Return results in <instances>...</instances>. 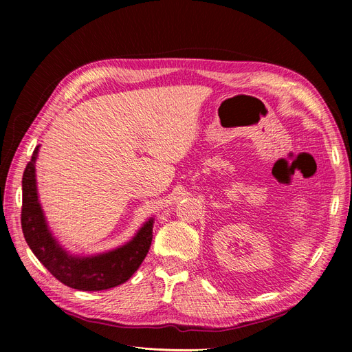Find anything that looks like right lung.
Instances as JSON below:
<instances>
[{"label": "right lung", "mask_w": 352, "mask_h": 352, "mask_svg": "<svg viewBox=\"0 0 352 352\" xmlns=\"http://www.w3.org/2000/svg\"><path fill=\"white\" fill-rule=\"evenodd\" d=\"M38 151L39 145L22 179V230L32 252L56 279L73 289L104 291L129 280L151 247L154 219L145 221L136 235L119 248L88 257L69 254L52 236L38 198L35 176Z\"/></svg>", "instance_id": "1"}]
</instances>
